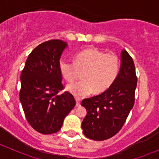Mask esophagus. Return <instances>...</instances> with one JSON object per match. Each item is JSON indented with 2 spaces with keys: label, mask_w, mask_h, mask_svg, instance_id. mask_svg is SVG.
I'll return each mask as SVG.
<instances>
[{
  "label": "esophagus",
  "mask_w": 159,
  "mask_h": 159,
  "mask_svg": "<svg viewBox=\"0 0 159 159\" xmlns=\"http://www.w3.org/2000/svg\"><path fill=\"white\" fill-rule=\"evenodd\" d=\"M75 100H76V106L78 107L81 105V100L78 98H75Z\"/></svg>",
  "instance_id": "34e87169"
}]
</instances>
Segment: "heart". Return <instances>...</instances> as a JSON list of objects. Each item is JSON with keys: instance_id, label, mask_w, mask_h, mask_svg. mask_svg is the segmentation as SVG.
<instances>
[{"instance_id": "b5f03b06", "label": "heart", "mask_w": 159, "mask_h": 159, "mask_svg": "<svg viewBox=\"0 0 159 159\" xmlns=\"http://www.w3.org/2000/svg\"><path fill=\"white\" fill-rule=\"evenodd\" d=\"M59 70L64 78L70 82L78 78L79 72H83V80L68 84L66 89L77 97H85L94 91L102 93L110 88L119 72V61L115 54L90 48L77 53L75 62L61 58Z\"/></svg>"}]
</instances>
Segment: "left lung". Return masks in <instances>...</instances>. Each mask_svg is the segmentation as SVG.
<instances>
[{"label": "left lung", "mask_w": 159, "mask_h": 159, "mask_svg": "<svg viewBox=\"0 0 159 159\" xmlns=\"http://www.w3.org/2000/svg\"><path fill=\"white\" fill-rule=\"evenodd\" d=\"M137 77L132 58L123 49L121 65L115 82L105 91L82 101L87 115L81 123L89 139L103 141L116 134L124 125L134 103Z\"/></svg>", "instance_id": "1"}]
</instances>
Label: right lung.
<instances>
[{
  "label": "right lung",
  "instance_id": "right-lung-1",
  "mask_svg": "<svg viewBox=\"0 0 159 159\" xmlns=\"http://www.w3.org/2000/svg\"><path fill=\"white\" fill-rule=\"evenodd\" d=\"M68 43L51 40L39 44L28 57L20 75V102L28 123L44 134L56 133L73 109L75 100L63 89L59 61Z\"/></svg>",
  "mask_w": 159,
  "mask_h": 159
}]
</instances>
